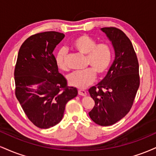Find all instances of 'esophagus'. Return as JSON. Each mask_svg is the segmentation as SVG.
<instances>
[{
  "mask_svg": "<svg viewBox=\"0 0 156 156\" xmlns=\"http://www.w3.org/2000/svg\"><path fill=\"white\" fill-rule=\"evenodd\" d=\"M78 94L81 96L87 95V92L85 90H78Z\"/></svg>",
  "mask_w": 156,
  "mask_h": 156,
  "instance_id": "1",
  "label": "esophagus"
}]
</instances>
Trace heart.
I'll return each instance as SVG.
<instances>
[{
	"label": "heart",
	"mask_w": 156,
	"mask_h": 156,
	"mask_svg": "<svg viewBox=\"0 0 156 156\" xmlns=\"http://www.w3.org/2000/svg\"><path fill=\"white\" fill-rule=\"evenodd\" d=\"M72 46L77 51L87 55V64L92 68L81 72H75L68 76L69 85L78 89H86L95 80L96 73L102 76L108 70L112 62L113 52L111 46L106 43L97 44L96 41L88 35L82 34L73 39ZM67 52L62 48L56 53L55 62L62 70H67Z\"/></svg>",
	"instance_id": "heart-1"
}]
</instances>
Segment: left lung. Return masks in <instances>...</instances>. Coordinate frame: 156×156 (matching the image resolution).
I'll use <instances>...</instances> for the list:
<instances>
[{
  "label": "left lung",
  "mask_w": 156,
  "mask_h": 156,
  "mask_svg": "<svg viewBox=\"0 0 156 156\" xmlns=\"http://www.w3.org/2000/svg\"><path fill=\"white\" fill-rule=\"evenodd\" d=\"M101 30L112 42L115 58L105 78L89 89L95 103L89 115L96 124L109 126L120 120L131 108L139 87V62L133 44L124 32L114 27Z\"/></svg>",
  "instance_id": "1"
}]
</instances>
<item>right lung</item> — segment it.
I'll return each mask as SVG.
<instances>
[{
	"label": "right lung",
	"instance_id": "1",
	"mask_svg": "<svg viewBox=\"0 0 156 156\" xmlns=\"http://www.w3.org/2000/svg\"><path fill=\"white\" fill-rule=\"evenodd\" d=\"M64 37L55 31L37 34L23 42L17 55L16 97L31 122L43 129L60 122L67 103L78 94L76 87H67L55 62L53 52Z\"/></svg>",
	"mask_w": 156,
	"mask_h": 156
}]
</instances>
